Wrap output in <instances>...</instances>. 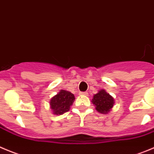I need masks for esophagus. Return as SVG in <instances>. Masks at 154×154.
Instances as JSON below:
<instances>
[{
  "mask_svg": "<svg viewBox=\"0 0 154 154\" xmlns=\"http://www.w3.org/2000/svg\"><path fill=\"white\" fill-rule=\"evenodd\" d=\"M80 95H88V92H80Z\"/></svg>",
  "mask_w": 154,
  "mask_h": 154,
  "instance_id": "34e87169",
  "label": "esophagus"
}]
</instances>
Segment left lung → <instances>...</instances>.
<instances>
[{
    "label": "left lung",
    "instance_id": "obj_1",
    "mask_svg": "<svg viewBox=\"0 0 154 154\" xmlns=\"http://www.w3.org/2000/svg\"><path fill=\"white\" fill-rule=\"evenodd\" d=\"M92 102L98 113L107 114L113 107L115 101L114 98L104 89H100L93 95Z\"/></svg>",
    "mask_w": 154,
    "mask_h": 154
}]
</instances>
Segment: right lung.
<instances>
[{"mask_svg":"<svg viewBox=\"0 0 154 154\" xmlns=\"http://www.w3.org/2000/svg\"><path fill=\"white\" fill-rule=\"evenodd\" d=\"M75 100L74 94L69 91L61 89L56 95L52 97L50 101V106L53 114L62 115L71 108Z\"/></svg>","mask_w":154,"mask_h":154,"instance_id":"obj_1","label":"right lung"}]
</instances>
